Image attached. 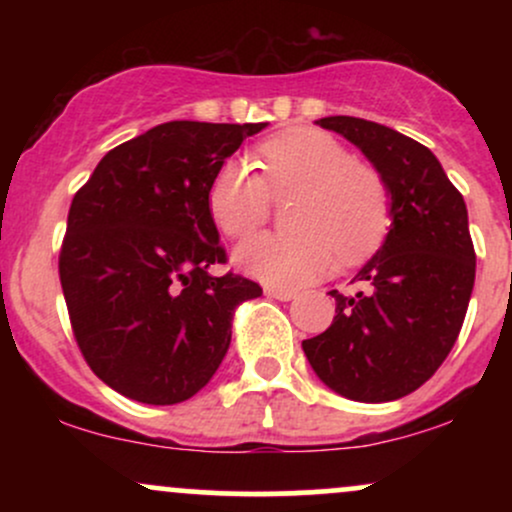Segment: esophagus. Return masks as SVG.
Returning <instances> with one entry per match:
<instances>
[{"instance_id":"obj_1","label":"esophagus","mask_w":512,"mask_h":512,"mask_svg":"<svg viewBox=\"0 0 512 512\" xmlns=\"http://www.w3.org/2000/svg\"><path fill=\"white\" fill-rule=\"evenodd\" d=\"M264 293H267V296L276 298V301H291V298H296V291L281 289V286H267V289H264Z\"/></svg>"}]
</instances>
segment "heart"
Returning a JSON list of instances; mask_svg holds the SVG:
<instances>
[{
  "mask_svg": "<svg viewBox=\"0 0 512 512\" xmlns=\"http://www.w3.org/2000/svg\"><path fill=\"white\" fill-rule=\"evenodd\" d=\"M262 175L228 158L209 185V214L223 236L248 238L267 221L272 197L296 192L286 221L293 233H264L236 250L245 272L269 284L298 286L330 272L339 257L368 255L390 226V187L380 170L354 161L322 129L298 127L257 149Z\"/></svg>",
  "mask_w": 512,
  "mask_h": 512,
  "instance_id": "1",
  "label": "heart"
}]
</instances>
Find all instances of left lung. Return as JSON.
Wrapping results in <instances>:
<instances>
[{
	"label": "left lung",
	"mask_w": 512,
	"mask_h": 512,
	"mask_svg": "<svg viewBox=\"0 0 512 512\" xmlns=\"http://www.w3.org/2000/svg\"><path fill=\"white\" fill-rule=\"evenodd\" d=\"M317 125L366 154L390 187L392 226L337 301L325 332L303 351L327 387L356 402H392L421 387L457 342L472 296L477 255L467 204L424 144L361 117Z\"/></svg>",
	"instance_id": "8db88e82"
}]
</instances>
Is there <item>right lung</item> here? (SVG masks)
<instances>
[{
	"label": "right lung",
	"instance_id": "obj_1",
	"mask_svg": "<svg viewBox=\"0 0 512 512\" xmlns=\"http://www.w3.org/2000/svg\"><path fill=\"white\" fill-rule=\"evenodd\" d=\"M267 125L163 122L101 158L72 199L60 281L81 356L105 385L144 404L197 395L231 344L236 305L260 284L226 264L209 185Z\"/></svg>",
	"mask_w": 512,
	"mask_h": 512
}]
</instances>
